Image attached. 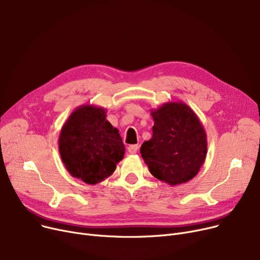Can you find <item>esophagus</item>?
Returning <instances> with one entry per match:
<instances>
[{
    "instance_id": "34e87169",
    "label": "esophagus",
    "mask_w": 260,
    "mask_h": 260,
    "mask_svg": "<svg viewBox=\"0 0 260 260\" xmlns=\"http://www.w3.org/2000/svg\"><path fill=\"white\" fill-rule=\"evenodd\" d=\"M138 149H139V146H138V145H136V144H134V145H129V146L127 147V151H128V153H129L131 155L137 154Z\"/></svg>"
}]
</instances>
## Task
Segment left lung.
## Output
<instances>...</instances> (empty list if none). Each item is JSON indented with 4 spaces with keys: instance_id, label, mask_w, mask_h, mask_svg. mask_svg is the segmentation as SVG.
I'll use <instances>...</instances> for the list:
<instances>
[{
    "instance_id": "left-lung-1",
    "label": "left lung",
    "mask_w": 260,
    "mask_h": 260,
    "mask_svg": "<svg viewBox=\"0 0 260 260\" xmlns=\"http://www.w3.org/2000/svg\"><path fill=\"white\" fill-rule=\"evenodd\" d=\"M153 137L140 153L149 172L172 186L193 179L207 157V134L195 112L183 102L151 109Z\"/></svg>"
}]
</instances>
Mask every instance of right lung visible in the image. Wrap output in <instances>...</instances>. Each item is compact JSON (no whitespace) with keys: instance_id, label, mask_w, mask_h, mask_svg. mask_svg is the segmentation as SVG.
<instances>
[{"instance_id":"right-lung-1","label":"right lung","mask_w":260,"mask_h":260,"mask_svg":"<svg viewBox=\"0 0 260 260\" xmlns=\"http://www.w3.org/2000/svg\"><path fill=\"white\" fill-rule=\"evenodd\" d=\"M106 109L80 105L68 117L59 136V152L66 170L87 184L111 176L125 154L119 131L106 120Z\"/></svg>"}]
</instances>
